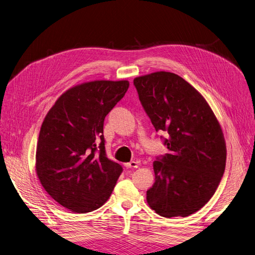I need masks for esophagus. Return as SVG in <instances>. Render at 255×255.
I'll return each instance as SVG.
<instances>
[{"label": "esophagus", "mask_w": 255, "mask_h": 255, "mask_svg": "<svg viewBox=\"0 0 255 255\" xmlns=\"http://www.w3.org/2000/svg\"><path fill=\"white\" fill-rule=\"evenodd\" d=\"M125 167H127V168H137V167H138V164H137V162H135V161H131V162H129V163H126V164H125Z\"/></svg>", "instance_id": "1"}]
</instances>
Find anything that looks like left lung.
<instances>
[{
    "label": "left lung",
    "instance_id": "1",
    "mask_svg": "<svg viewBox=\"0 0 255 255\" xmlns=\"http://www.w3.org/2000/svg\"><path fill=\"white\" fill-rule=\"evenodd\" d=\"M156 131H166L168 153L153 162L150 208L165 218L190 215L214 194L226 167L222 127L209 104L180 75L157 71L133 80Z\"/></svg>",
    "mask_w": 255,
    "mask_h": 255
}]
</instances>
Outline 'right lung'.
<instances>
[{
	"label": "right lung",
	"mask_w": 255,
	"mask_h": 255,
	"mask_svg": "<svg viewBox=\"0 0 255 255\" xmlns=\"http://www.w3.org/2000/svg\"><path fill=\"white\" fill-rule=\"evenodd\" d=\"M128 87L126 80L82 83L65 91L43 121L36 174L46 192L72 212L102 207L123 171L106 156L103 126Z\"/></svg>",
	"instance_id": "right-lung-1"
}]
</instances>
